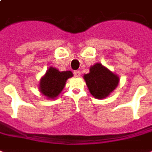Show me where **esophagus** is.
Listing matches in <instances>:
<instances>
[{"mask_svg":"<svg viewBox=\"0 0 152 152\" xmlns=\"http://www.w3.org/2000/svg\"><path fill=\"white\" fill-rule=\"evenodd\" d=\"M74 75H75V77H79V76L81 75L80 71H78V70H75V71L74 72Z\"/></svg>","mask_w":152,"mask_h":152,"instance_id":"esophagus-1","label":"esophagus"}]
</instances>
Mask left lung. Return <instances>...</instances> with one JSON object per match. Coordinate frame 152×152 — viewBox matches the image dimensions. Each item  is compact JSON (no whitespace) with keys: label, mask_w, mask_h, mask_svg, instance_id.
<instances>
[{"label":"left lung","mask_w":152,"mask_h":152,"mask_svg":"<svg viewBox=\"0 0 152 152\" xmlns=\"http://www.w3.org/2000/svg\"><path fill=\"white\" fill-rule=\"evenodd\" d=\"M90 92L97 99H104L117 87L119 77L99 63L91 67L90 73L83 76Z\"/></svg>","instance_id":"8db88e82"}]
</instances>
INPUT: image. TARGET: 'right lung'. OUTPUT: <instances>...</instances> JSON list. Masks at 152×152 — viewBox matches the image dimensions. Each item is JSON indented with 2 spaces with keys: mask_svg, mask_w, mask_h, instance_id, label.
Listing matches in <instances>:
<instances>
[{
  "mask_svg": "<svg viewBox=\"0 0 152 152\" xmlns=\"http://www.w3.org/2000/svg\"><path fill=\"white\" fill-rule=\"evenodd\" d=\"M73 76L71 71L60 72L57 69L50 67L40 80L41 93L50 99H54L62 91L66 80Z\"/></svg>",
  "mask_w": 152,
  "mask_h": 152,
  "instance_id": "right-lung-1",
  "label": "right lung"
}]
</instances>
